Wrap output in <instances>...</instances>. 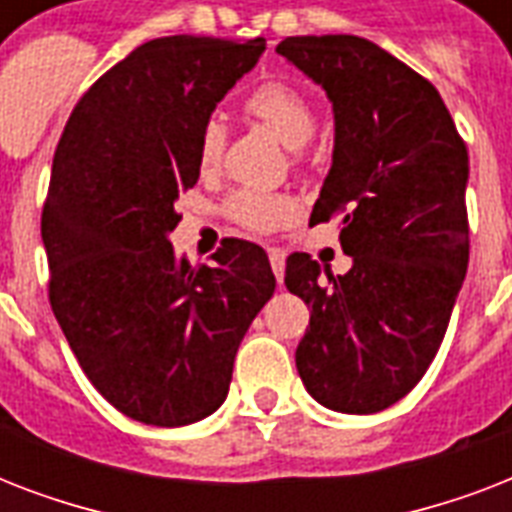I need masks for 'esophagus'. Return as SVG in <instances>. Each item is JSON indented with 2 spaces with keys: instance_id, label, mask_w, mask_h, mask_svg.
<instances>
[{
  "instance_id": "1",
  "label": "esophagus",
  "mask_w": 512,
  "mask_h": 512,
  "mask_svg": "<svg viewBox=\"0 0 512 512\" xmlns=\"http://www.w3.org/2000/svg\"><path fill=\"white\" fill-rule=\"evenodd\" d=\"M268 257H271V268L281 284V279H284V252H281V249H271V252H268Z\"/></svg>"
}]
</instances>
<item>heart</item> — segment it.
Returning a JSON list of instances; mask_svg holds the SVG:
<instances>
[{
	"label": "heart",
	"mask_w": 512,
	"mask_h": 512,
	"mask_svg": "<svg viewBox=\"0 0 512 512\" xmlns=\"http://www.w3.org/2000/svg\"><path fill=\"white\" fill-rule=\"evenodd\" d=\"M247 114L289 148H303L316 132L311 100L287 82L260 84L247 98ZM225 135L228 132L220 119H207L201 124L196 143V164L201 172H212L220 164ZM228 212L252 231H276L297 215V204L284 193L236 191L228 201Z\"/></svg>",
	"instance_id": "b5f03b06"
}]
</instances>
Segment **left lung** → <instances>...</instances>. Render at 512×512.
I'll return each instance as SVG.
<instances>
[{
    "label": "left lung",
    "mask_w": 512,
    "mask_h": 512,
    "mask_svg": "<svg viewBox=\"0 0 512 512\" xmlns=\"http://www.w3.org/2000/svg\"><path fill=\"white\" fill-rule=\"evenodd\" d=\"M276 52L335 111L311 223L340 217L350 257L342 276L287 257L284 284L311 308L297 372L332 412H382L428 372L465 281L468 148L436 87L369 39L289 36Z\"/></svg>",
    "instance_id": "1"
}]
</instances>
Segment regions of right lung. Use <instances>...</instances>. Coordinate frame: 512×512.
Wrapping results in <instances>:
<instances>
[{"label":"right lung","mask_w":512,"mask_h":512,"mask_svg":"<svg viewBox=\"0 0 512 512\" xmlns=\"http://www.w3.org/2000/svg\"><path fill=\"white\" fill-rule=\"evenodd\" d=\"M265 39L162 36L76 103L42 209L50 303L108 404L156 428L191 425L228 396L233 358L276 289L263 247L225 239L212 260L175 255L180 191L199 180L201 124Z\"/></svg>","instance_id":"add662e5"}]
</instances>
